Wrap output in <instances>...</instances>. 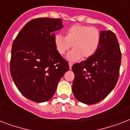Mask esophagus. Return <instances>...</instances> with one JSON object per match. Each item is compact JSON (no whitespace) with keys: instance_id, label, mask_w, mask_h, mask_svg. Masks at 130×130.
I'll use <instances>...</instances> for the list:
<instances>
[{"instance_id":"esophagus-1","label":"esophagus","mask_w":130,"mask_h":130,"mask_svg":"<svg viewBox=\"0 0 130 130\" xmlns=\"http://www.w3.org/2000/svg\"><path fill=\"white\" fill-rule=\"evenodd\" d=\"M72 65H73V63H71V62H69V69H71Z\"/></svg>"}]
</instances>
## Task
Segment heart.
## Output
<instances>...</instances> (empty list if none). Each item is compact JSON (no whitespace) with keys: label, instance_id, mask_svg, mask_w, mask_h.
<instances>
[{"label":"heart","instance_id":"obj_1","mask_svg":"<svg viewBox=\"0 0 130 130\" xmlns=\"http://www.w3.org/2000/svg\"><path fill=\"white\" fill-rule=\"evenodd\" d=\"M101 38V31L96 27L75 24L67 29L65 37L55 35L54 44L61 55L65 54L72 45L73 49L67 53V58L75 61L82 57L87 59L92 56L99 48Z\"/></svg>","mask_w":130,"mask_h":130}]
</instances>
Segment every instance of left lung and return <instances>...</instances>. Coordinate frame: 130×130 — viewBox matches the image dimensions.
I'll return each instance as SVG.
<instances>
[{"mask_svg": "<svg viewBox=\"0 0 130 130\" xmlns=\"http://www.w3.org/2000/svg\"><path fill=\"white\" fill-rule=\"evenodd\" d=\"M96 52L80 63L72 66L75 74L72 85L77 101L93 105L105 99L117 82L121 53L117 36L111 30L101 32Z\"/></svg>", "mask_w": 130, "mask_h": 130, "instance_id": "1", "label": "left lung"}]
</instances>
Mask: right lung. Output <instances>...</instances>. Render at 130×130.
<instances>
[{"label":"right lung","mask_w":130,"mask_h":130,"mask_svg":"<svg viewBox=\"0 0 130 130\" xmlns=\"http://www.w3.org/2000/svg\"><path fill=\"white\" fill-rule=\"evenodd\" d=\"M63 27L59 18H36L25 24L13 42L11 77L19 92L36 103L49 101L69 69L54 44L55 32Z\"/></svg>","instance_id":"right-lung-1"}]
</instances>
